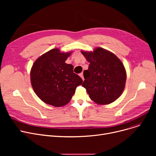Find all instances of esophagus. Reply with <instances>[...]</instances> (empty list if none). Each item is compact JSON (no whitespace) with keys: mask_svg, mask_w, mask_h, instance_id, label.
Listing matches in <instances>:
<instances>
[{"mask_svg":"<svg viewBox=\"0 0 156 156\" xmlns=\"http://www.w3.org/2000/svg\"><path fill=\"white\" fill-rule=\"evenodd\" d=\"M80 76H81V78L83 79V80H84V77H83V73H81L80 74Z\"/></svg>","mask_w":156,"mask_h":156,"instance_id":"34e87169","label":"esophagus"}]
</instances>
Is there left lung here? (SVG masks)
<instances>
[{
	"mask_svg": "<svg viewBox=\"0 0 156 156\" xmlns=\"http://www.w3.org/2000/svg\"><path fill=\"white\" fill-rule=\"evenodd\" d=\"M90 62L85 71V88L90 99L97 104L105 105L115 101L125 88L126 73L123 64L112 52L102 48L92 52L81 51Z\"/></svg>",
	"mask_w": 156,
	"mask_h": 156,
	"instance_id": "1",
	"label": "left lung"
}]
</instances>
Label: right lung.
Here are the masks:
<instances>
[{
    "instance_id": "obj_1",
    "label": "right lung",
    "mask_w": 156,
    "mask_h": 156,
    "mask_svg": "<svg viewBox=\"0 0 156 156\" xmlns=\"http://www.w3.org/2000/svg\"><path fill=\"white\" fill-rule=\"evenodd\" d=\"M69 53L53 48L36 60L31 68V83L35 94L45 103L55 107L67 104L83 80L65 62Z\"/></svg>"
}]
</instances>
